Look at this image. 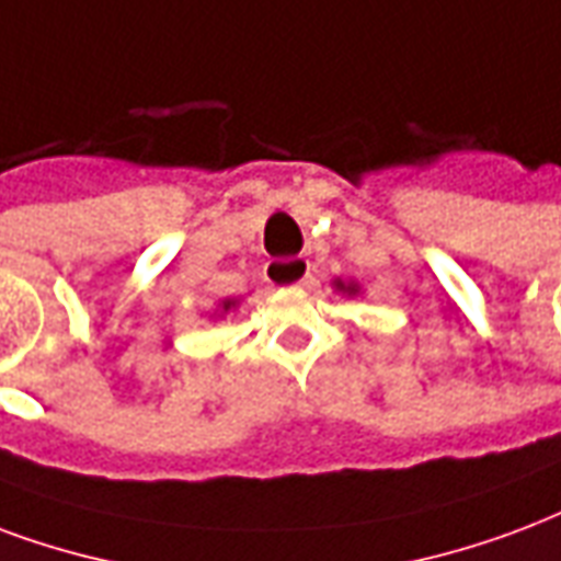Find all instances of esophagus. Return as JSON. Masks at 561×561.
I'll use <instances>...</instances> for the list:
<instances>
[{"mask_svg": "<svg viewBox=\"0 0 561 561\" xmlns=\"http://www.w3.org/2000/svg\"><path fill=\"white\" fill-rule=\"evenodd\" d=\"M267 282L273 285H312V267L306 259H276L267 264Z\"/></svg>", "mask_w": 561, "mask_h": 561, "instance_id": "34e87169", "label": "esophagus"}]
</instances>
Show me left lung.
<instances>
[{"label": "left lung", "mask_w": 561, "mask_h": 561, "mask_svg": "<svg viewBox=\"0 0 561 561\" xmlns=\"http://www.w3.org/2000/svg\"><path fill=\"white\" fill-rule=\"evenodd\" d=\"M335 291H342V294H347V297H354V294H359V285H356V282L335 279Z\"/></svg>", "instance_id": "left-lung-1"}]
</instances>
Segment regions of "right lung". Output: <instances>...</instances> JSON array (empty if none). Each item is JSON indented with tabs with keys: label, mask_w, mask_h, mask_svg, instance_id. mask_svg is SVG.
<instances>
[{
	"label": "right lung",
	"mask_w": 561,
	"mask_h": 561,
	"mask_svg": "<svg viewBox=\"0 0 561 561\" xmlns=\"http://www.w3.org/2000/svg\"><path fill=\"white\" fill-rule=\"evenodd\" d=\"M234 306H238V300H222V302H219V312L226 314L228 309H234Z\"/></svg>",
	"instance_id": "1"
}]
</instances>
